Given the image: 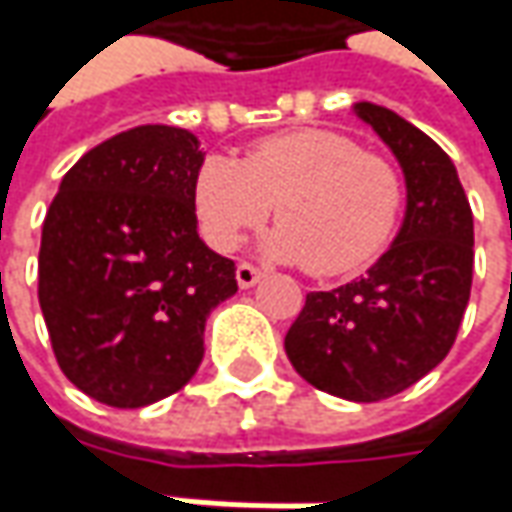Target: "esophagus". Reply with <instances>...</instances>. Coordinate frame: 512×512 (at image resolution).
I'll return each instance as SVG.
<instances>
[{
  "label": "esophagus",
  "mask_w": 512,
  "mask_h": 512,
  "mask_svg": "<svg viewBox=\"0 0 512 512\" xmlns=\"http://www.w3.org/2000/svg\"><path fill=\"white\" fill-rule=\"evenodd\" d=\"M235 277H238L240 289H252L255 283H260L263 272H260V269H255L252 263H240L238 272H235Z\"/></svg>",
  "instance_id": "obj_1"
}]
</instances>
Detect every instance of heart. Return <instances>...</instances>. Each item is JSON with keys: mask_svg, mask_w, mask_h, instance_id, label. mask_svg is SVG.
Instances as JSON below:
<instances>
[{"mask_svg": "<svg viewBox=\"0 0 512 512\" xmlns=\"http://www.w3.org/2000/svg\"><path fill=\"white\" fill-rule=\"evenodd\" d=\"M402 201L397 167L331 130L269 135L240 161L209 155L192 181V206L212 249L232 252L274 206L280 226L260 249L311 274L371 260L394 235Z\"/></svg>", "mask_w": 512, "mask_h": 512, "instance_id": "1", "label": "heart"}]
</instances>
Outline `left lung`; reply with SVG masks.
Wrapping results in <instances>:
<instances>
[{
  "label": "left lung",
  "mask_w": 512,
  "mask_h": 512,
  "mask_svg": "<svg viewBox=\"0 0 512 512\" xmlns=\"http://www.w3.org/2000/svg\"><path fill=\"white\" fill-rule=\"evenodd\" d=\"M354 115L402 167L405 218L360 280L311 291L286 334V354L300 377L331 397L379 402L448 357L473 283V212L433 138L371 101H357Z\"/></svg>",
  "instance_id": "8db88e82"
}]
</instances>
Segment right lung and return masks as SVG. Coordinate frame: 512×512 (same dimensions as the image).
Instances as JSON below:
<instances>
[{
    "mask_svg": "<svg viewBox=\"0 0 512 512\" xmlns=\"http://www.w3.org/2000/svg\"><path fill=\"white\" fill-rule=\"evenodd\" d=\"M189 130L144 124L84 152L47 209L39 306L64 377L113 408L181 391L203 360L235 263L198 235Z\"/></svg>",
    "mask_w": 512,
    "mask_h": 512,
    "instance_id": "1",
    "label": "right lung"
}]
</instances>
